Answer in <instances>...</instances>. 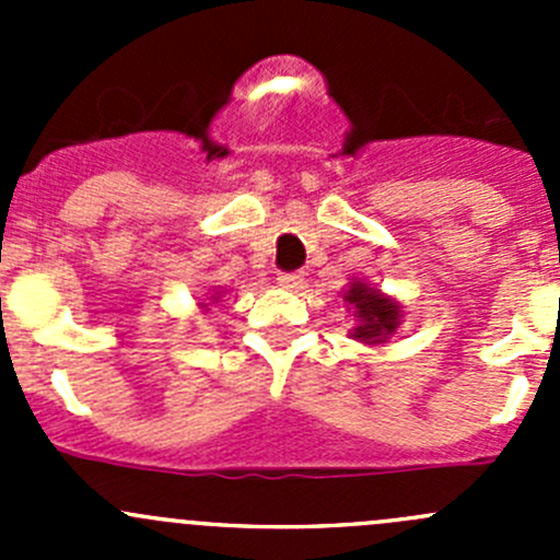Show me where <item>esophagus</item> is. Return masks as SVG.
<instances>
[{
	"instance_id": "esophagus-1",
	"label": "esophagus",
	"mask_w": 560,
	"mask_h": 560,
	"mask_svg": "<svg viewBox=\"0 0 560 560\" xmlns=\"http://www.w3.org/2000/svg\"><path fill=\"white\" fill-rule=\"evenodd\" d=\"M303 284H306V281H303L301 273H281L279 276V287H281V290L298 292V290H303Z\"/></svg>"
}]
</instances>
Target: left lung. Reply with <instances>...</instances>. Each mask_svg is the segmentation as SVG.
Returning a JSON list of instances; mask_svg holds the SVG:
<instances>
[{
	"instance_id": "left-lung-1",
	"label": "left lung",
	"mask_w": 560,
	"mask_h": 560,
	"mask_svg": "<svg viewBox=\"0 0 560 560\" xmlns=\"http://www.w3.org/2000/svg\"><path fill=\"white\" fill-rule=\"evenodd\" d=\"M341 295L343 303H347V312L354 319L349 338L365 343V347H385V343H389V338L395 336L398 325L404 322V303L371 287L369 279H363V276H352L347 290H341Z\"/></svg>"
}]
</instances>
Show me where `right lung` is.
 <instances>
[{"instance_id": "1", "label": "right lung", "mask_w": 560, "mask_h": 560, "mask_svg": "<svg viewBox=\"0 0 560 560\" xmlns=\"http://www.w3.org/2000/svg\"><path fill=\"white\" fill-rule=\"evenodd\" d=\"M224 295H228V290H222V287H219V290H211V292H208L206 298H202L200 303H197V308H200V312H211V306H213V303H219V301H222Z\"/></svg>"}]
</instances>
